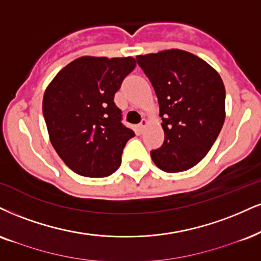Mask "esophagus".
I'll use <instances>...</instances> for the list:
<instances>
[{"instance_id":"34e87169","label":"esophagus","mask_w":261,"mask_h":261,"mask_svg":"<svg viewBox=\"0 0 261 261\" xmlns=\"http://www.w3.org/2000/svg\"><path fill=\"white\" fill-rule=\"evenodd\" d=\"M147 124H149V121H147L146 118H143V120H141V122H140V124H139L140 130H144V129H145Z\"/></svg>"}]
</instances>
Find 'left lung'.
I'll return each mask as SVG.
<instances>
[{
	"label": "left lung",
	"mask_w": 261,
	"mask_h": 261,
	"mask_svg": "<svg viewBox=\"0 0 261 261\" xmlns=\"http://www.w3.org/2000/svg\"><path fill=\"white\" fill-rule=\"evenodd\" d=\"M152 83L160 105L165 141L151 159L168 173L184 172L201 162L225 121V86L203 59L182 49L137 57Z\"/></svg>",
	"instance_id": "8db88e82"
}]
</instances>
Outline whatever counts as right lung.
<instances>
[{"instance_id":"add662e5","label":"right lung","mask_w":261,"mask_h":261,"mask_svg":"<svg viewBox=\"0 0 261 261\" xmlns=\"http://www.w3.org/2000/svg\"><path fill=\"white\" fill-rule=\"evenodd\" d=\"M136 65L133 57L85 56L47 86L42 110L49 140L77 174L104 178L120 167L123 147L136 134L121 123L114 96Z\"/></svg>"}]
</instances>
